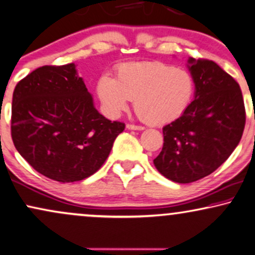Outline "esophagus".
<instances>
[{
	"label": "esophagus",
	"mask_w": 255,
	"mask_h": 255,
	"mask_svg": "<svg viewBox=\"0 0 255 255\" xmlns=\"http://www.w3.org/2000/svg\"><path fill=\"white\" fill-rule=\"evenodd\" d=\"M127 128H128V130H137V131H143L144 130L143 127H138V125H133V124H128Z\"/></svg>",
	"instance_id": "1"
}]
</instances>
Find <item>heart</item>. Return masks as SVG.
<instances>
[{
	"instance_id": "b5f03b06",
	"label": "heart",
	"mask_w": 255,
	"mask_h": 255,
	"mask_svg": "<svg viewBox=\"0 0 255 255\" xmlns=\"http://www.w3.org/2000/svg\"><path fill=\"white\" fill-rule=\"evenodd\" d=\"M194 78L187 70L163 62H131L117 68L116 79L101 76L97 96L110 117H118L133 99L138 117L150 125L178 120L190 107Z\"/></svg>"
}]
</instances>
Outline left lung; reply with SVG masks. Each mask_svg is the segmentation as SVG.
<instances>
[{
  "instance_id": "1",
  "label": "left lung",
  "mask_w": 255,
  "mask_h": 255,
  "mask_svg": "<svg viewBox=\"0 0 255 255\" xmlns=\"http://www.w3.org/2000/svg\"><path fill=\"white\" fill-rule=\"evenodd\" d=\"M194 97L178 120L163 128L164 145L153 164L179 184L199 180L226 161L243 135L245 105L236 79L217 63L187 59Z\"/></svg>"
}]
</instances>
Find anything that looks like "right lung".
<instances>
[{
	"instance_id": "1",
	"label": "right lung",
	"mask_w": 255,
	"mask_h": 255,
	"mask_svg": "<svg viewBox=\"0 0 255 255\" xmlns=\"http://www.w3.org/2000/svg\"><path fill=\"white\" fill-rule=\"evenodd\" d=\"M124 128V123L99 114L75 63L36 69L12 94L16 150L36 171L59 183L83 180L98 171Z\"/></svg>"
}]
</instances>
